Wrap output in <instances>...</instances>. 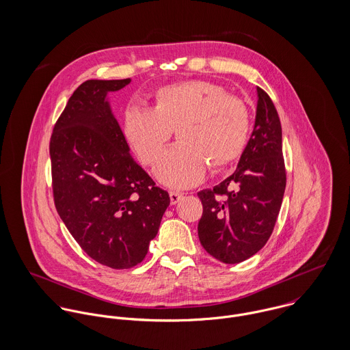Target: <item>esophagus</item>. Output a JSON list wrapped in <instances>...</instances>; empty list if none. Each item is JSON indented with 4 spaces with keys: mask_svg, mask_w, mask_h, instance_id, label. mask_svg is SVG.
<instances>
[{
    "mask_svg": "<svg viewBox=\"0 0 350 350\" xmlns=\"http://www.w3.org/2000/svg\"><path fill=\"white\" fill-rule=\"evenodd\" d=\"M183 194L180 193H175V191H170V200H171V204H176L179 200H182Z\"/></svg>",
    "mask_w": 350,
    "mask_h": 350,
    "instance_id": "1",
    "label": "esophagus"
}]
</instances>
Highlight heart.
Here are the masks:
<instances>
[{
  "label": "heart",
  "instance_id": "heart-1",
  "mask_svg": "<svg viewBox=\"0 0 350 350\" xmlns=\"http://www.w3.org/2000/svg\"><path fill=\"white\" fill-rule=\"evenodd\" d=\"M250 129L247 105L204 81L163 86L150 109L129 107L122 121L126 144L146 165L160 160L176 131L180 143L156 170L157 178L175 189L197 185L208 165L218 171L236 163L247 148Z\"/></svg>",
  "mask_w": 350,
  "mask_h": 350
}]
</instances>
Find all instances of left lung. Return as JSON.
<instances>
[{
	"label": "left lung",
	"instance_id": "8db88e82",
	"mask_svg": "<svg viewBox=\"0 0 350 350\" xmlns=\"http://www.w3.org/2000/svg\"><path fill=\"white\" fill-rule=\"evenodd\" d=\"M284 190L280 120L269 96L257 88L253 132L236 171L213 190L198 193L202 247L225 264L256 254L272 234Z\"/></svg>",
	"mask_w": 350,
	"mask_h": 350
}]
</instances>
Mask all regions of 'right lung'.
Masks as SVG:
<instances>
[{"label":"right lung","mask_w":350,"mask_h":350,"mask_svg":"<svg viewBox=\"0 0 350 350\" xmlns=\"http://www.w3.org/2000/svg\"><path fill=\"white\" fill-rule=\"evenodd\" d=\"M131 79L83 82L53 126L50 156L57 214L93 260L113 269L142 262L170 196L135 161L107 93Z\"/></svg>","instance_id":"1"}]
</instances>
